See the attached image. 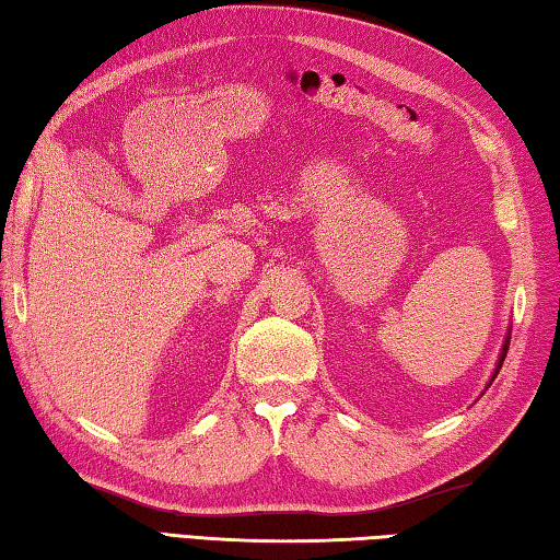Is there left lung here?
Instances as JSON below:
<instances>
[{"label": "left lung", "instance_id": "8db88e82", "mask_svg": "<svg viewBox=\"0 0 560 560\" xmlns=\"http://www.w3.org/2000/svg\"><path fill=\"white\" fill-rule=\"evenodd\" d=\"M506 350H510V335H506V340H504V345H502V352H500V362H497V370H494V374H492V380H490V384L494 382V377H497V374H500V370H502V362H504V358H506Z\"/></svg>", "mask_w": 560, "mask_h": 560}]
</instances>
